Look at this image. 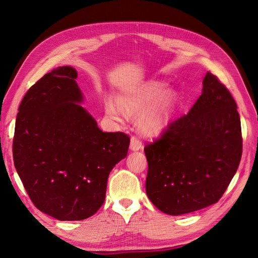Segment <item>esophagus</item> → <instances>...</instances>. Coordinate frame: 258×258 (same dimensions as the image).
I'll return each mask as SVG.
<instances>
[{
  "label": "esophagus",
  "mask_w": 258,
  "mask_h": 258,
  "mask_svg": "<svg viewBox=\"0 0 258 258\" xmlns=\"http://www.w3.org/2000/svg\"><path fill=\"white\" fill-rule=\"evenodd\" d=\"M130 148L131 151H139L142 148V142L141 140L137 137H132L130 140Z\"/></svg>",
  "instance_id": "1"
}]
</instances>
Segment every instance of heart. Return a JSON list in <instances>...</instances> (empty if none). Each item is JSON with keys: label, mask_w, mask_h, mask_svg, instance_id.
<instances>
[{"label": "heart", "mask_w": 258, "mask_h": 258, "mask_svg": "<svg viewBox=\"0 0 258 258\" xmlns=\"http://www.w3.org/2000/svg\"><path fill=\"white\" fill-rule=\"evenodd\" d=\"M167 87L159 82H150L136 90L124 92L118 98V103L106 100V115L116 122H123L126 112L129 116H141L139 128L146 136L159 135L165 130L174 114L177 99L175 93L166 92Z\"/></svg>", "instance_id": "1"}]
</instances>
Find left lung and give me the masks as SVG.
I'll return each instance as SVG.
<instances>
[{
	"instance_id": "left-lung-1",
	"label": "left lung",
	"mask_w": 258,
	"mask_h": 258,
	"mask_svg": "<svg viewBox=\"0 0 258 258\" xmlns=\"http://www.w3.org/2000/svg\"><path fill=\"white\" fill-rule=\"evenodd\" d=\"M202 93L187 115L144 147L146 194L169 215L214 205L236 174L242 155L240 116L228 89L207 72Z\"/></svg>"
}]
</instances>
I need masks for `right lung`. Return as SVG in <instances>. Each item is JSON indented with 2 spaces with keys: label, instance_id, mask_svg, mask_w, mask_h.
<instances>
[{
  "label": "right lung",
  "instance_id": "1",
  "mask_svg": "<svg viewBox=\"0 0 258 258\" xmlns=\"http://www.w3.org/2000/svg\"><path fill=\"white\" fill-rule=\"evenodd\" d=\"M77 72L64 66L31 87L18 108L13 155L30 199L59 221H82L103 205L108 174L130 139L103 132L81 103Z\"/></svg>",
  "mask_w": 258,
  "mask_h": 258
}]
</instances>
